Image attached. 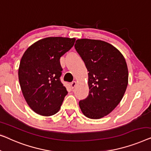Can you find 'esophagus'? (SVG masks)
<instances>
[{
  "mask_svg": "<svg viewBox=\"0 0 151 151\" xmlns=\"http://www.w3.org/2000/svg\"><path fill=\"white\" fill-rule=\"evenodd\" d=\"M76 84H77V82H76V81H73V82H72L71 83V87H72V88H75V87L76 86Z\"/></svg>",
  "mask_w": 151,
  "mask_h": 151,
  "instance_id": "1",
  "label": "esophagus"
}]
</instances>
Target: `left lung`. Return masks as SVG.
Segmentation results:
<instances>
[{"label": "left lung", "mask_w": 151, "mask_h": 151, "mask_svg": "<svg viewBox=\"0 0 151 151\" xmlns=\"http://www.w3.org/2000/svg\"><path fill=\"white\" fill-rule=\"evenodd\" d=\"M75 47L89 72V95L80 101V109L89 118L105 117L117 107L126 92V60L117 48L102 40L78 39Z\"/></svg>", "instance_id": "left-lung-1"}]
</instances>
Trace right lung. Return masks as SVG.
I'll return each instance as SVG.
<instances>
[{"label":"right lung","mask_w":151,"mask_h":151,"mask_svg":"<svg viewBox=\"0 0 151 151\" xmlns=\"http://www.w3.org/2000/svg\"><path fill=\"white\" fill-rule=\"evenodd\" d=\"M75 38L49 37L40 40L21 58L18 78L23 96L36 114H57L68 94L60 81V57L75 44Z\"/></svg>","instance_id":"right-lung-1"}]
</instances>
